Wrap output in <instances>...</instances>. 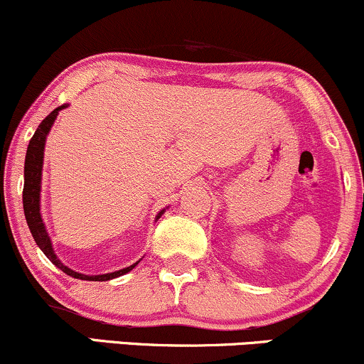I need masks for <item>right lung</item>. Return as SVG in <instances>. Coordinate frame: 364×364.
I'll list each match as a JSON object with an SVG mask.
<instances>
[{"instance_id":"1","label":"right lung","mask_w":364,"mask_h":364,"mask_svg":"<svg viewBox=\"0 0 364 364\" xmlns=\"http://www.w3.org/2000/svg\"><path fill=\"white\" fill-rule=\"evenodd\" d=\"M63 108H65V105L63 107L55 108L54 112L49 113L46 118L42 120V124L38 125V129L35 130L33 137L30 139L28 149H27V157H25V185H23V210H25V218H27L28 229L32 232L35 242L37 246L42 249V252L46 254L49 259L54 262L59 269H63L65 274L69 277L77 278V279H87V282H108V279H113L117 277H122V274L129 273L130 269H134L137 266V262L129 268L118 269L115 273H107V274H98V277H87V274H81L76 273V271L69 269L68 266H64L63 262L57 259V256L54 254V249H52L50 244V237L47 235L46 227H43L42 217H41V176H42V161H43V146H46V137L49 134L52 124H54L57 113H59ZM164 212V210H163ZM161 212V213H163ZM159 213V215H161ZM159 218V217H157Z\"/></svg>"}]
</instances>
